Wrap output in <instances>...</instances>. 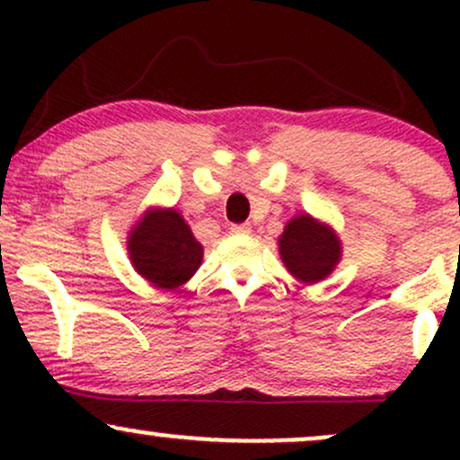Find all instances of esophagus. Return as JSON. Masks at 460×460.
I'll return each instance as SVG.
<instances>
[{
  "label": "esophagus",
  "instance_id": "obj_1",
  "mask_svg": "<svg viewBox=\"0 0 460 460\" xmlns=\"http://www.w3.org/2000/svg\"><path fill=\"white\" fill-rule=\"evenodd\" d=\"M231 231H234V234H237V235H246V234H251L252 226L248 225V223H240V225L231 226Z\"/></svg>",
  "mask_w": 460,
  "mask_h": 460
}]
</instances>
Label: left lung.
I'll return each instance as SVG.
<instances>
[{
  "label": "left lung",
  "instance_id": "8db88e82",
  "mask_svg": "<svg viewBox=\"0 0 460 460\" xmlns=\"http://www.w3.org/2000/svg\"><path fill=\"white\" fill-rule=\"evenodd\" d=\"M279 248L288 270L303 283H318L329 277L341 255L335 234L307 214L289 220Z\"/></svg>",
  "mask_w": 460,
  "mask_h": 460
}]
</instances>
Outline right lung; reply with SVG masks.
<instances>
[{
    "label": "right lung",
    "mask_w": 460,
    "mask_h": 460,
    "mask_svg": "<svg viewBox=\"0 0 460 460\" xmlns=\"http://www.w3.org/2000/svg\"><path fill=\"white\" fill-rule=\"evenodd\" d=\"M129 257L146 281L175 289L199 270L203 246L175 209H153L131 231Z\"/></svg>",
    "instance_id": "obj_1"
}]
</instances>
